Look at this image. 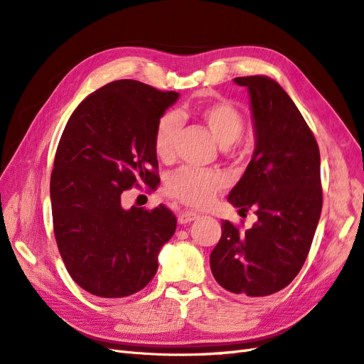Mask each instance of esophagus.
Here are the masks:
<instances>
[{
    "mask_svg": "<svg viewBox=\"0 0 364 364\" xmlns=\"http://www.w3.org/2000/svg\"><path fill=\"white\" fill-rule=\"evenodd\" d=\"M200 215L197 212H193V210H183V212H180V215H178V221L181 223V225H188V223H191V221H193V220H197Z\"/></svg>",
    "mask_w": 364,
    "mask_h": 364,
    "instance_id": "esophagus-1",
    "label": "esophagus"
}]
</instances>
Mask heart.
<instances>
[{
  "label": "heart",
  "instance_id": "obj_1",
  "mask_svg": "<svg viewBox=\"0 0 364 364\" xmlns=\"http://www.w3.org/2000/svg\"><path fill=\"white\" fill-rule=\"evenodd\" d=\"M203 121L220 146L228 147L237 143L245 132L246 121L241 112L228 101H213L198 109ZM180 119L173 114H166L158 121L154 134V151L161 161L169 163L175 156V136ZM225 175L217 171H200L181 167L166 181V193L192 208L208 206L215 195L225 188Z\"/></svg>",
  "mask_w": 364,
  "mask_h": 364
}]
</instances>
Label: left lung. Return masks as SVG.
Wrapping results in <instances>:
<instances>
[{"instance_id":"8db88e82","label":"left lung","mask_w":364,"mask_h":364,"mask_svg":"<svg viewBox=\"0 0 364 364\" xmlns=\"http://www.w3.org/2000/svg\"><path fill=\"white\" fill-rule=\"evenodd\" d=\"M234 81L249 89L257 144L228 200L240 215L254 209L258 221L245 232L223 221L210 269L226 291L266 296L291 283L309 254L323 206L320 151L277 81L263 75Z\"/></svg>"}]
</instances>
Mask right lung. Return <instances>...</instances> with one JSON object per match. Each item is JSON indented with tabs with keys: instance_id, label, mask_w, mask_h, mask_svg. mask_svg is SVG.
I'll return each mask as SVG.
<instances>
[{
	"instance_id": "add662e5",
	"label": "right lung",
	"mask_w": 364,
	"mask_h": 364,
	"mask_svg": "<svg viewBox=\"0 0 364 364\" xmlns=\"http://www.w3.org/2000/svg\"><path fill=\"white\" fill-rule=\"evenodd\" d=\"M178 97L135 80L112 81L82 100L63 130L50 175L53 232L69 275L92 295L141 291L175 234L169 208L126 210L121 195L160 183L154 134Z\"/></svg>"
}]
</instances>
